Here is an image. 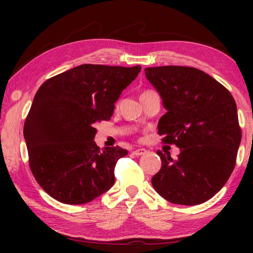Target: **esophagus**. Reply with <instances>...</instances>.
<instances>
[{"label":"esophagus","mask_w":253,"mask_h":253,"mask_svg":"<svg viewBox=\"0 0 253 253\" xmlns=\"http://www.w3.org/2000/svg\"><path fill=\"white\" fill-rule=\"evenodd\" d=\"M146 153H147V151L145 148H138V149H136V151L132 152V154H134V155H136V156L144 155V154H146Z\"/></svg>","instance_id":"esophagus-1"}]
</instances>
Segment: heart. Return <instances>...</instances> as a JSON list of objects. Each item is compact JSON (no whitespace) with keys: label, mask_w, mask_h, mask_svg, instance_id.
<instances>
[{"label":"heart","mask_w":253,"mask_h":253,"mask_svg":"<svg viewBox=\"0 0 253 253\" xmlns=\"http://www.w3.org/2000/svg\"><path fill=\"white\" fill-rule=\"evenodd\" d=\"M149 91H151V90H145V91L142 92V95H144V93H146V92H149ZM142 95H140V96H142Z\"/></svg>","instance_id":"heart-1"}]
</instances>
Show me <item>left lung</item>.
I'll use <instances>...</instances> for the list:
<instances>
[{
    "label": "left lung",
    "instance_id": "8db88e82",
    "mask_svg": "<svg viewBox=\"0 0 253 253\" xmlns=\"http://www.w3.org/2000/svg\"><path fill=\"white\" fill-rule=\"evenodd\" d=\"M145 75L160 93L166 114L158 122L162 142L181 153H156L162 168L152 185L162 198L198 205L215 195L233 172L241 143L237 105L224 85L191 67L146 68Z\"/></svg>",
    "mask_w": 253,
    "mask_h": 253
}]
</instances>
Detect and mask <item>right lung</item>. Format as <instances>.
Wrapping results in <instances>:
<instances>
[{
	"label": "right lung",
	"instance_id": "right-lung-1",
	"mask_svg": "<svg viewBox=\"0 0 253 253\" xmlns=\"http://www.w3.org/2000/svg\"><path fill=\"white\" fill-rule=\"evenodd\" d=\"M140 69L81 65L38 89L23 135L33 176L54 200L84 204L114 185L115 166L128 152L98 147L95 125L109 121L115 102Z\"/></svg>",
	"mask_w": 253,
	"mask_h": 253
}]
</instances>
